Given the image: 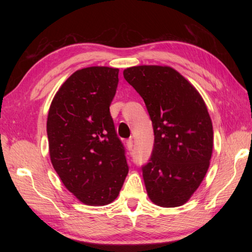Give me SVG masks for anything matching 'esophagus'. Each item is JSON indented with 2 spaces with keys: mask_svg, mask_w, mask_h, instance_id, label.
I'll list each match as a JSON object with an SVG mask.
<instances>
[{
  "mask_svg": "<svg viewBox=\"0 0 252 252\" xmlns=\"http://www.w3.org/2000/svg\"><path fill=\"white\" fill-rule=\"evenodd\" d=\"M126 148H127V150H129V151H131L132 149H133V140H132V139L126 140Z\"/></svg>",
  "mask_w": 252,
  "mask_h": 252,
  "instance_id": "esophagus-1",
  "label": "esophagus"
}]
</instances>
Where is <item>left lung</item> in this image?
I'll list each match as a JSON object with an SVG mask.
<instances>
[{
    "label": "left lung",
    "instance_id": "obj_1",
    "mask_svg": "<svg viewBox=\"0 0 252 252\" xmlns=\"http://www.w3.org/2000/svg\"><path fill=\"white\" fill-rule=\"evenodd\" d=\"M123 76L143 99L155 132L151 157L141 167L149 198L160 207L182 206L202 182L211 159L207 106L172 67L132 66Z\"/></svg>",
    "mask_w": 252,
    "mask_h": 252
}]
</instances>
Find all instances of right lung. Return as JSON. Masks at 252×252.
<instances>
[{
    "mask_svg": "<svg viewBox=\"0 0 252 252\" xmlns=\"http://www.w3.org/2000/svg\"><path fill=\"white\" fill-rule=\"evenodd\" d=\"M118 83V69L85 67L62 84L50 106L51 162L66 189L89 206L112 202L129 172L110 113Z\"/></svg>",
    "mask_w": 252,
    "mask_h": 252,
    "instance_id": "obj_1",
    "label": "right lung"
}]
</instances>
